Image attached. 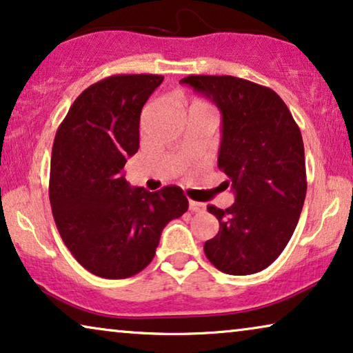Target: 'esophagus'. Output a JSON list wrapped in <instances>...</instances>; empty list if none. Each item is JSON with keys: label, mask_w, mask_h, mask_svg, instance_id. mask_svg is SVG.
Returning <instances> with one entry per match:
<instances>
[{"label": "esophagus", "mask_w": 353, "mask_h": 353, "mask_svg": "<svg viewBox=\"0 0 353 353\" xmlns=\"http://www.w3.org/2000/svg\"><path fill=\"white\" fill-rule=\"evenodd\" d=\"M188 210H190L192 212H203L206 210L205 203H198V201H188Z\"/></svg>", "instance_id": "esophagus-1"}]
</instances>
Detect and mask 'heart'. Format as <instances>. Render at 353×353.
I'll return each mask as SVG.
<instances>
[{"label": "heart", "instance_id": "obj_1", "mask_svg": "<svg viewBox=\"0 0 353 353\" xmlns=\"http://www.w3.org/2000/svg\"><path fill=\"white\" fill-rule=\"evenodd\" d=\"M190 107H200V108H206V110L214 112V108L211 107V103H208L206 101H203V99H193V102H192Z\"/></svg>", "mask_w": 353, "mask_h": 353}]
</instances>
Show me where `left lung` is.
<instances>
[{
	"label": "left lung",
	"mask_w": 353,
	"mask_h": 353,
	"mask_svg": "<svg viewBox=\"0 0 353 353\" xmlns=\"http://www.w3.org/2000/svg\"><path fill=\"white\" fill-rule=\"evenodd\" d=\"M222 113L217 166L235 192L227 210L210 205L219 232L205 254L228 275H250L269 267L299 221L307 192L301 129L274 89L236 77L190 75L181 79Z\"/></svg>",
	"instance_id": "8db88e82"
}]
</instances>
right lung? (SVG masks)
I'll list each match as a JSON object with an SVG mask.
<instances>
[{"instance_id": "obj_1", "label": "right lung", "mask_w": 353, "mask_h": 353, "mask_svg": "<svg viewBox=\"0 0 353 353\" xmlns=\"http://www.w3.org/2000/svg\"><path fill=\"white\" fill-rule=\"evenodd\" d=\"M161 75H113L79 94L54 139L49 201L57 230L91 274L120 280L150 264L168 222L188 210L177 185L131 188L143 103Z\"/></svg>"}]
</instances>
